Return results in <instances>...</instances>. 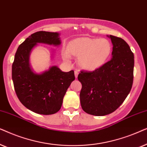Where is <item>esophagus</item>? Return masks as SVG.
Returning a JSON list of instances; mask_svg holds the SVG:
<instances>
[{
	"label": "esophagus",
	"mask_w": 147,
	"mask_h": 147,
	"mask_svg": "<svg viewBox=\"0 0 147 147\" xmlns=\"http://www.w3.org/2000/svg\"><path fill=\"white\" fill-rule=\"evenodd\" d=\"M75 77L77 78L78 75H79V71H78V70H75Z\"/></svg>",
	"instance_id": "34e87169"
}]
</instances>
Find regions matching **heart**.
<instances>
[{
    "label": "heart",
    "instance_id": "heart-1",
    "mask_svg": "<svg viewBox=\"0 0 147 147\" xmlns=\"http://www.w3.org/2000/svg\"><path fill=\"white\" fill-rule=\"evenodd\" d=\"M112 50L111 42L105 38H80L74 40L62 52V57L69 61L70 55L79 58V64L83 69L98 68L108 59Z\"/></svg>",
    "mask_w": 147,
    "mask_h": 147
}]
</instances>
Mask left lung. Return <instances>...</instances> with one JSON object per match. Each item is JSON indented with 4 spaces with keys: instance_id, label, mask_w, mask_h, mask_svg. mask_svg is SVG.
<instances>
[{
    "instance_id": "8db88e82",
    "label": "left lung",
    "mask_w": 147,
    "mask_h": 147,
    "mask_svg": "<svg viewBox=\"0 0 147 147\" xmlns=\"http://www.w3.org/2000/svg\"><path fill=\"white\" fill-rule=\"evenodd\" d=\"M109 37L113 44L112 58L93 71L81 70L78 75L82 85V109L93 116H105L116 111L128 96L133 83V52L123 39Z\"/></svg>"
}]
</instances>
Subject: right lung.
<instances>
[{"label":"right lung","mask_w":147,"mask_h":147,"mask_svg":"<svg viewBox=\"0 0 147 147\" xmlns=\"http://www.w3.org/2000/svg\"><path fill=\"white\" fill-rule=\"evenodd\" d=\"M58 33L38 31L20 44L12 65V79L15 93L21 103L39 114H54L60 110L63 97L70 83L75 79L73 70L62 72L57 66L37 75L29 64L31 50L37 43L60 44Z\"/></svg>","instance_id":"right-lung-1"}]
</instances>
